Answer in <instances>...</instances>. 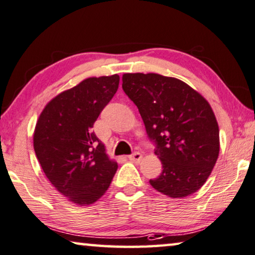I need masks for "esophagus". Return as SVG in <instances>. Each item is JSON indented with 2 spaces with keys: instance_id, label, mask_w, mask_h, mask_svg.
<instances>
[{
  "instance_id": "obj_1",
  "label": "esophagus",
  "mask_w": 255,
  "mask_h": 255,
  "mask_svg": "<svg viewBox=\"0 0 255 255\" xmlns=\"http://www.w3.org/2000/svg\"><path fill=\"white\" fill-rule=\"evenodd\" d=\"M129 160L134 161V162H139L140 160H142V154L138 153V152H135V153H132L131 155H129Z\"/></svg>"
}]
</instances>
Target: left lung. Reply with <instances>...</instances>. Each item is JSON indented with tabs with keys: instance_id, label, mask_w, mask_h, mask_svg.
<instances>
[{
	"instance_id": "1",
	"label": "left lung",
	"mask_w": 255,
	"mask_h": 255,
	"mask_svg": "<svg viewBox=\"0 0 255 255\" xmlns=\"http://www.w3.org/2000/svg\"><path fill=\"white\" fill-rule=\"evenodd\" d=\"M123 89L138 108L162 172L150 184L170 198L203 187L220 152L219 125L208 102L176 78L125 73Z\"/></svg>"
}]
</instances>
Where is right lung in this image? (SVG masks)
I'll return each instance as SVG.
<instances>
[{"label":"right lung","instance_id":"obj_1","mask_svg":"<svg viewBox=\"0 0 255 255\" xmlns=\"http://www.w3.org/2000/svg\"><path fill=\"white\" fill-rule=\"evenodd\" d=\"M119 80L118 74L82 80L48 102L36 121L33 145L44 175L78 206L100 199L118 169L93 127Z\"/></svg>","mask_w":255,"mask_h":255}]
</instances>
